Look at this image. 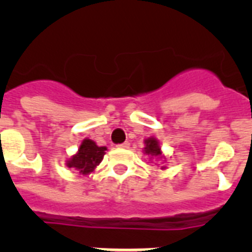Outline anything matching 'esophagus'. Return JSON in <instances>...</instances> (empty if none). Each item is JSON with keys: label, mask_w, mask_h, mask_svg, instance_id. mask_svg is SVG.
Returning a JSON list of instances; mask_svg holds the SVG:
<instances>
[{"label": "esophagus", "mask_w": 252, "mask_h": 252, "mask_svg": "<svg viewBox=\"0 0 252 252\" xmlns=\"http://www.w3.org/2000/svg\"><path fill=\"white\" fill-rule=\"evenodd\" d=\"M117 148L120 149H128L130 148V142H124V144H120V145H117Z\"/></svg>", "instance_id": "1"}]
</instances>
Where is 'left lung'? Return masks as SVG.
Instances as JSON below:
<instances>
[{
    "label": "left lung",
    "instance_id": "left-lung-1",
    "mask_svg": "<svg viewBox=\"0 0 252 252\" xmlns=\"http://www.w3.org/2000/svg\"><path fill=\"white\" fill-rule=\"evenodd\" d=\"M144 144H145V148H144V154L148 155L149 159L153 160H162V161H165L166 157L165 155H162L161 148H160V142L157 137H148V139L144 140ZM161 170H165L166 166L162 165Z\"/></svg>",
    "mask_w": 252,
    "mask_h": 252
}]
</instances>
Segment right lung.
Returning <instances> with one entry per match:
<instances>
[{
	"label": "right lung",
	"mask_w": 252,
	"mask_h": 252,
	"mask_svg": "<svg viewBox=\"0 0 252 252\" xmlns=\"http://www.w3.org/2000/svg\"><path fill=\"white\" fill-rule=\"evenodd\" d=\"M106 151V146H98L93 140L86 137L82 140L77 153L66 160L65 165L77 170L79 174L88 175L101 164Z\"/></svg>",
	"instance_id": "right-lung-1"
}]
</instances>
